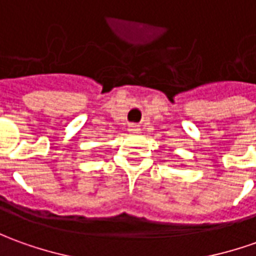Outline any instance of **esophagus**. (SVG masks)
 I'll return each mask as SVG.
<instances>
[{"label": "esophagus", "mask_w": 256, "mask_h": 256, "mask_svg": "<svg viewBox=\"0 0 256 256\" xmlns=\"http://www.w3.org/2000/svg\"><path fill=\"white\" fill-rule=\"evenodd\" d=\"M128 130H130V132H133V133H137V132H140V128H138V126H136V124H130V126H128Z\"/></svg>", "instance_id": "34e87169"}]
</instances>
